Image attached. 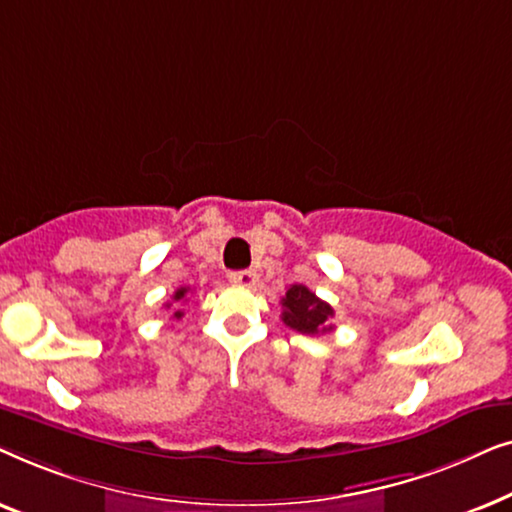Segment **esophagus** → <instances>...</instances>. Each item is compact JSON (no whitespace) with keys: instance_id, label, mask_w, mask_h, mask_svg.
<instances>
[{"instance_id":"obj_1","label":"esophagus","mask_w":512,"mask_h":512,"mask_svg":"<svg viewBox=\"0 0 512 512\" xmlns=\"http://www.w3.org/2000/svg\"><path fill=\"white\" fill-rule=\"evenodd\" d=\"M230 282L237 284V286H247V289H251V286H256V282H258V275H256L254 270L230 272Z\"/></svg>"}]
</instances>
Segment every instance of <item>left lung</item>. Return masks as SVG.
<instances>
[{
	"label": "left lung",
	"mask_w": 512,
	"mask_h": 512,
	"mask_svg": "<svg viewBox=\"0 0 512 512\" xmlns=\"http://www.w3.org/2000/svg\"><path fill=\"white\" fill-rule=\"evenodd\" d=\"M333 307L303 284H293L282 298V321L303 335H321L333 331Z\"/></svg>",
	"instance_id": "1"
}]
</instances>
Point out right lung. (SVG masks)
<instances>
[{"mask_svg":"<svg viewBox=\"0 0 512 512\" xmlns=\"http://www.w3.org/2000/svg\"><path fill=\"white\" fill-rule=\"evenodd\" d=\"M188 291H191V289H188V286H181V289L174 291V296H172V303H181V300H184V298L188 296ZM172 303H167V305H165L167 310H170ZM172 317H174V319H181V317H184V312H181V310H174V312H172Z\"/></svg>","mask_w":512,"mask_h":512,"instance_id":"right-lung-1","label":"right lung"}]
</instances>
